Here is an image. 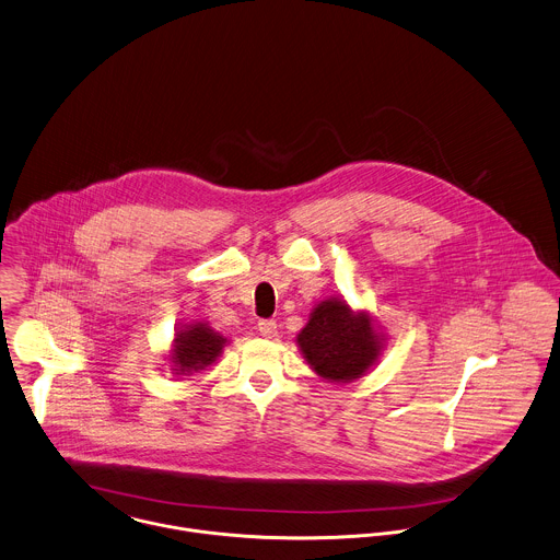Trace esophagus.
I'll return each mask as SVG.
<instances>
[{"label": "esophagus", "mask_w": 560, "mask_h": 560, "mask_svg": "<svg viewBox=\"0 0 560 560\" xmlns=\"http://www.w3.org/2000/svg\"><path fill=\"white\" fill-rule=\"evenodd\" d=\"M257 329H259V334L264 337H268V339H272V337H277V323L275 320H259V325H257Z\"/></svg>", "instance_id": "34e87169"}]
</instances>
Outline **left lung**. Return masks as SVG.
Segmentation results:
<instances>
[{"instance_id": "left-lung-1", "label": "left lung", "mask_w": 560, "mask_h": 560, "mask_svg": "<svg viewBox=\"0 0 560 560\" xmlns=\"http://www.w3.org/2000/svg\"><path fill=\"white\" fill-rule=\"evenodd\" d=\"M299 346L323 378L352 381L376 359L378 337L370 320L352 314L343 301H325L301 331Z\"/></svg>"}]
</instances>
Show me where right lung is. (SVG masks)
Returning <instances> with one entry per match:
<instances>
[{
    "label": "right lung",
    "mask_w": 560,
    "mask_h": 560,
    "mask_svg": "<svg viewBox=\"0 0 560 560\" xmlns=\"http://www.w3.org/2000/svg\"><path fill=\"white\" fill-rule=\"evenodd\" d=\"M224 339L208 329L206 325H195L190 331L177 334L173 359L177 363V372H197L210 365L219 352L223 350Z\"/></svg>",
    "instance_id": "right-lung-1"
}]
</instances>
